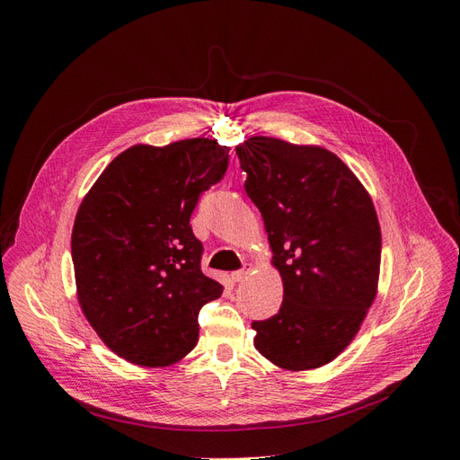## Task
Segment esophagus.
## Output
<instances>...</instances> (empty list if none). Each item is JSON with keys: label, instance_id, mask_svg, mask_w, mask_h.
I'll list each match as a JSON object with an SVG mask.
<instances>
[{"label": "esophagus", "instance_id": "1", "mask_svg": "<svg viewBox=\"0 0 460 460\" xmlns=\"http://www.w3.org/2000/svg\"><path fill=\"white\" fill-rule=\"evenodd\" d=\"M252 269H253V267H252V264H249V262H247V264H243V269L232 272V280H234V282H243L245 278H247V274L252 272Z\"/></svg>", "mask_w": 460, "mask_h": 460}]
</instances>
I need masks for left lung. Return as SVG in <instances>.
Wrapping results in <instances>:
<instances>
[{
    "label": "left lung",
    "instance_id": "1",
    "mask_svg": "<svg viewBox=\"0 0 460 460\" xmlns=\"http://www.w3.org/2000/svg\"><path fill=\"white\" fill-rule=\"evenodd\" d=\"M282 276L278 314L255 320L257 351L286 370L336 358L376 297L382 234L365 186L338 155L253 136L235 147Z\"/></svg>",
    "mask_w": 460,
    "mask_h": 460
}]
</instances>
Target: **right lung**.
Returning a JSON list of instances; mask_svg holds the SVG:
<instances>
[{
  "label": "right lung",
  "instance_id": "right-lung-1",
  "mask_svg": "<svg viewBox=\"0 0 460 460\" xmlns=\"http://www.w3.org/2000/svg\"><path fill=\"white\" fill-rule=\"evenodd\" d=\"M226 169L228 147L208 137L137 144L82 199L71 238L78 303L128 363L169 367L196 347L198 314L222 286L201 272L190 217Z\"/></svg>",
  "mask_w": 460,
  "mask_h": 460
}]
</instances>
